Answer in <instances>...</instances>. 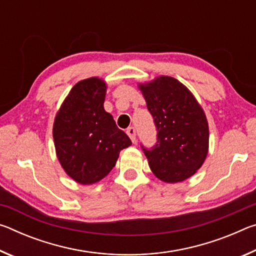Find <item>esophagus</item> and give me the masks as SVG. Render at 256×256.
I'll return each instance as SVG.
<instances>
[{"mask_svg":"<svg viewBox=\"0 0 256 256\" xmlns=\"http://www.w3.org/2000/svg\"><path fill=\"white\" fill-rule=\"evenodd\" d=\"M126 133H128V136L131 138V140H132V142L134 144V142H136V128H128V130H126Z\"/></svg>","mask_w":256,"mask_h":256,"instance_id":"obj_1","label":"esophagus"}]
</instances>
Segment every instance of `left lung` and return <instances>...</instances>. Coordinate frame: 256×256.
I'll return each instance as SVG.
<instances>
[{"label": "left lung", "instance_id": "1", "mask_svg": "<svg viewBox=\"0 0 256 256\" xmlns=\"http://www.w3.org/2000/svg\"><path fill=\"white\" fill-rule=\"evenodd\" d=\"M140 89L157 131L154 146L141 144L151 170L167 183L185 180L206 157L209 128L204 112L174 78H157L149 84H140Z\"/></svg>", "mask_w": 256, "mask_h": 256}]
</instances>
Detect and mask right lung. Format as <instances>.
<instances>
[{
  "mask_svg": "<svg viewBox=\"0 0 256 256\" xmlns=\"http://www.w3.org/2000/svg\"><path fill=\"white\" fill-rule=\"evenodd\" d=\"M106 84L97 78L73 86L55 118L56 154L68 176L80 184L104 178L120 150L132 144L110 112L104 110Z\"/></svg>",
  "mask_w": 256,
  "mask_h": 256,
  "instance_id": "add662e5",
  "label": "right lung"
}]
</instances>
